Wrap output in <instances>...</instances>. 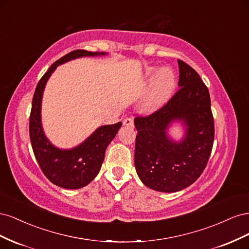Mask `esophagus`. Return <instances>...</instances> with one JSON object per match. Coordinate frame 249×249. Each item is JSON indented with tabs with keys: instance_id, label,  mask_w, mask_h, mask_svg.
<instances>
[{
	"instance_id": "34e87169",
	"label": "esophagus",
	"mask_w": 249,
	"mask_h": 249,
	"mask_svg": "<svg viewBox=\"0 0 249 249\" xmlns=\"http://www.w3.org/2000/svg\"><path fill=\"white\" fill-rule=\"evenodd\" d=\"M124 125H127V126H133L134 125V120L130 117H127L124 120Z\"/></svg>"
}]
</instances>
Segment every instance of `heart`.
<instances>
[{"label": "heart", "instance_id": "b5f03b06", "mask_svg": "<svg viewBox=\"0 0 249 249\" xmlns=\"http://www.w3.org/2000/svg\"><path fill=\"white\" fill-rule=\"evenodd\" d=\"M146 78L149 81L153 80V82L144 103V109L155 111L165 104L175 89V73L167 67L160 71L152 67L146 71Z\"/></svg>", "mask_w": 249, "mask_h": 249}]
</instances>
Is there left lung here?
Returning a JSON list of instances; mask_svg holds the SVG:
<instances>
[{
    "label": "left lung",
    "mask_w": 249,
    "mask_h": 249,
    "mask_svg": "<svg viewBox=\"0 0 249 249\" xmlns=\"http://www.w3.org/2000/svg\"><path fill=\"white\" fill-rule=\"evenodd\" d=\"M178 91L152 114L135 117L138 131L135 167L141 182L161 192H177L190 186L205 170L214 142V118L206 86L190 65L178 60ZM180 120L185 138L177 143L167 137L168 125Z\"/></svg>",
    "instance_id": "left-lung-1"
}]
</instances>
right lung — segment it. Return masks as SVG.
<instances>
[{"mask_svg": "<svg viewBox=\"0 0 249 249\" xmlns=\"http://www.w3.org/2000/svg\"><path fill=\"white\" fill-rule=\"evenodd\" d=\"M105 54L106 53H93L86 50H76L69 53L51 65L39 80L34 92L29 123L33 152L43 175L53 184L66 189H79L88 185L97 176L106 148L123 124L119 122L114 124L100 126L79 146L72 149H59L51 144L42 131L40 119L42 92L48 79L59 64L83 56Z\"/></svg>", "mask_w": 249, "mask_h": 249, "instance_id": "1", "label": "right lung"}]
</instances>
